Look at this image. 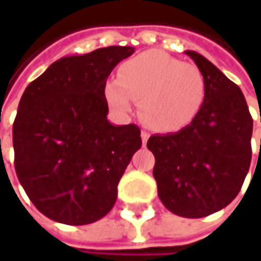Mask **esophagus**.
<instances>
[{
    "label": "esophagus",
    "mask_w": 261,
    "mask_h": 261,
    "mask_svg": "<svg viewBox=\"0 0 261 261\" xmlns=\"http://www.w3.org/2000/svg\"><path fill=\"white\" fill-rule=\"evenodd\" d=\"M141 138H142V144L146 145V142H148V139H149V134H148L146 130H142V132H141Z\"/></svg>",
    "instance_id": "obj_1"
}]
</instances>
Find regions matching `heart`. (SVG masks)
<instances>
[{
	"label": "heart",
	"instance_id": "obj_1",
	"mask_svg": "<svg viewBox=\"0 0 261 261\" xmlns=\"http://www.w3.org/2000/svg\"><path fill=\"white\" fill-rule=\"evenodd\" d=\"M107 101L127 112L139 100V116L146 126L173 132L190 125L206 98L205 76L193 64L161 50H148L119 68L117 78L105 86Z\"/></svg>",
	"mask_w": 261,
	"mask_h": 261
}]
</instances>
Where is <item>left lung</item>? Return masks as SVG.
<instances>
[{
	"instance_id": "obj_1",
	"label": "left lung",
	"mask_w": 261,
	"mask_h": 261,
	"mask_svg": "<svg viewBox=\"0 0 261 261\" xmlns=\"http://www.w3.org/2000/svg\"><path fill=\"white\" fill-rule=\"evenodd\" d=\"M205 76V105L181 130L152 135L158 196L170 212L203 218L240 193L251 163L253 119L240 87L195 50H186ZM261 122V117H260Z\"/></svg>"
}]
</instances>
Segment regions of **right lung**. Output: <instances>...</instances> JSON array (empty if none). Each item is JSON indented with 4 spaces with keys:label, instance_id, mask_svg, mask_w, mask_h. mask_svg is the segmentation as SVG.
Listing matches in <instances>:
<instances>
[{
    "label": "right lung",
    "instance_id": "right-lung-1",
    "mask_svg": "<svg viewBox=\"0 0 261 261\" xmlns=\"http://www.w3.org/2000/svg\"><path fill=\"white\" fill-rule=\"evenodd\" d=\"M134 52L109 46L61 58L21 95L13 125L15 173L52 221L87 225L115 205L119 180L142 139L136 125L107 120L105 86Z\"/></svg>",
    "mask_w": 261,
    "mask_h": 261
}]
</instances>
